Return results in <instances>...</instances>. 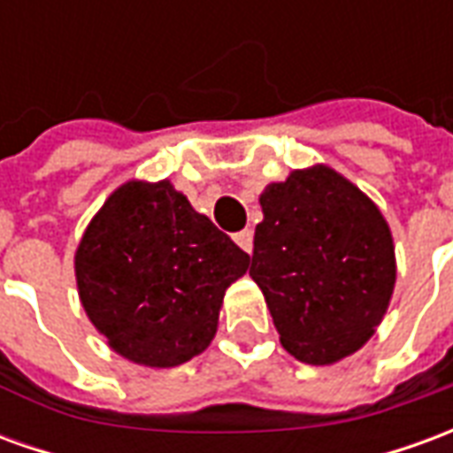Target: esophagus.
<instances>
[{
  "instance_id": "34e87169",
  "label": "esophagus",
  "mask_w": 453,
  "mask_h": 453,
  "mask_svg": "<svg viewBox=\"0 0 453 453\" xmlns=\"http://www.w3.org/2000/svg\"><path fill=\"white\" fill-rule=\"evenodd\" d=\"M233 240H235L237 245L242 247V250H245L247 255H250V252H252V230H240V233H235V235H233Z\"/></svg>"
}]
</instances>
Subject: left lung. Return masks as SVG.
<instances>
[{"instance_id":"8db88e82","label":"left lung","mask_w":453,"mask_h":453,"mask_svg":"<svg viewBox=\"0 0 453 453\" xmlns=\"http://www.w3.org/2000/svg\"><path fill=\"white\" fill-rule=\"evenodd\" d=\"M250 276L281 344L305 364H333L369 340L395 286L388 223L334 169H296L259 196Z\"/></svg>"}]
</instances>
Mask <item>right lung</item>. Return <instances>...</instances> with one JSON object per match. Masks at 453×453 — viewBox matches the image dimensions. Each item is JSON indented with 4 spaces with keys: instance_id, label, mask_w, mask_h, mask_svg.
<instances>
[{
    "instance_id": "add662e5",
    "label": "right lung",
    "mask_w": 453,
    "mask_h": 453,
    "mask_svg": "<svg viewBox=\"0 0 453 453\" xmlns=\"http://www.w3.org/2000/svg\"><path fill=\"white\" fill-rule=\"evenodd\" d=\"M250 255L169 181H128L87 227L74 255L80 298L120 357L169 369L206 349L226 288Z\"/></svg>"
}]
</instances>
